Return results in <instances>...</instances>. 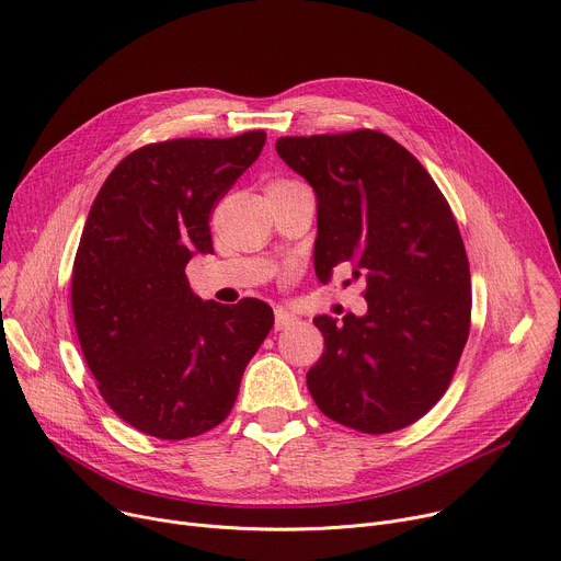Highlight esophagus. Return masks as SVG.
<instances>
[{
	"instance_id": "1",
	"label": "esophagus",
	"mask_w": 561,
	"mask_h": 561,
	"mask_svg": "<svg viewBox=\"0 0 561 561\" xmlns=\"http://www.w3.org/2000/svg\"><path fill=\"white\" fill-rule=\"evenodd\" d=\"M294 323H298V317L291 314V312H287L285 308H278V310L274 312V328H276V330H287V328L294 325Z\"/></svg>"
}]
</instances>
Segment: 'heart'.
Returning <instances> with one entry per match:
<instances>
[{
    "label": "heart",
    "instance_id": "b5f03b06",
    "mask_svg": "<svg viewBox=\"0 0 561 561\" xmlns=\"http://www.w3.org/2000/svg\"><path fill=\"white\" fill-rule=\"evenodd\" d=\"M285 184H294V182H274V184H270V186H285Z\"/></svg>",
    "mask_w": 561,
    "mask_h": 561
}]
</instances>
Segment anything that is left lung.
<instances>
[{
  "label": "left lung",
  "instance_id": "1",
  "mask_svg": "<svg viewBox=\"0 0 561 561\" xmlns=\"http://www.w3.org/2000/svg\"><path fill=\"white\" fill-rule=\"evenodd\" d=\"M278 157L317 195L314 272L366 283L364 317H314L317 407L364 434H391L434 407L469 334L471 280L451 208L422 163L373 130L283 137Z\"/></svg>",
  "mask_w": 561,
  "mask_h": 561
}]
</instances>
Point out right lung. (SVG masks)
<instances>
[{
	"mask_svg": "<svg viewBox=\"0 0 561 561\" xmlns=\"http://www.w3.org/2000/svg\"><path fill=\"white\" fill-rule=\"evenodd\" d=\"M267 135L175 139L127 154L84 222L71 276L80 348L110 409L163 440L218 426L274 325L257 298L193 294L186 265L213 253L210 210L263 152Z\"/></svg>",
	"mask_w": 561,
	"mask_h": 561,
	"instance_id": "add662e5",
	"label": "right lung"
}]
</instances>
